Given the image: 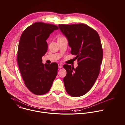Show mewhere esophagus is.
<instances>
[{"label": "esophagus", "mask_w": 125, "mask_h": 125, "mask_svg": "<svg viewBox=\"0 0 125 125\" xmlns=\"http://www.w3.org/2000/svg\"><path fill=\"white\" fill-rule=\"evenodd\" d=\"M58 68H59V69H60V68H61L62 67V64H58Z\"/></svg>", "instance_id": "obj_1"}]
</instances>
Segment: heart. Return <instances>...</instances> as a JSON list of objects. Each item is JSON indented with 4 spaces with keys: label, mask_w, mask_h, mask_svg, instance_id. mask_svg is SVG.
<instances>
[{
    "label": "heart",
    "mask_w": 125,
    "mask_h": 125,
    "mask_svg": "<svg viewBox=\"0 0 125 125\" xmlns=\"http://www.w3.org/2000/svg\"><path fill=\"white\" fill-rule=\"evenodd\" d=\"M64 38V37H62V36H59V37H58V40L61 39H62V38Z\"/></svg>",
    "instance_id": "b5f03b06"
}]
</instances>
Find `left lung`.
<instances>
[{
    "label": "left lung",
    "instance_id": "left-lung-1",
    "mask_svg": "<svg viewBox=\"0 0 125 125\" xmlns=\"http://www.w3.org/2000/svg\"><path fill=\"white\" fill-rule=\"evenodd\" d=\"M59 28L68 40L71 53L76 55L78 67L65 64L67 75L63 81L67 93L73 97L81 96L94 84L100 71L103 50L96 31L83 24H59Z\"/></svg>",
    "mask_w": 125,
    "mask_h": 125
}]
</instances>
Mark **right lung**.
<instances>
[{"instance_id": "right-lung-1", "label": "right lung", "mask_w": 125, "mask_h": 125, "mask_svg": "<svg viewBox=\"0 0 125 125\" xmlns=\"http://www.w3.org/2000/svg\"><path fill=\"white\" fill-rule=\"evenodd\" d=\"M57 26L36 22L22 33L18 45L17 62L26 86L33 94L48 93L57 74L58 64L42 63V57L47 50V39Z\"/></svg>"}]
</instances>
